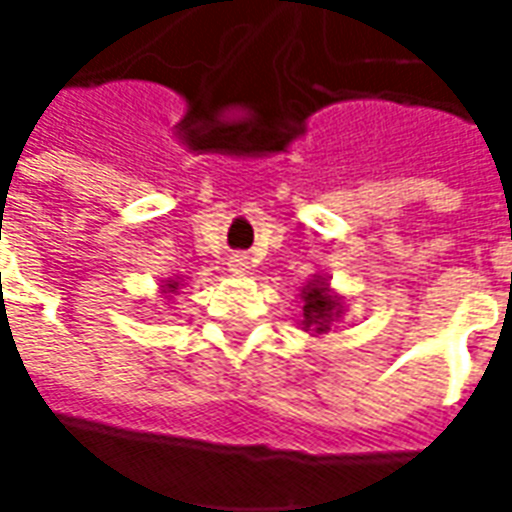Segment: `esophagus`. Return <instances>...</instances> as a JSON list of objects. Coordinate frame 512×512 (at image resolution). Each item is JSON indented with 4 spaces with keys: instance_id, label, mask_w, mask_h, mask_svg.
I'll return each mask as SVG.
<instances>
[{
    "instance_id": "34e87169",
    "label": "esophagus",
    "mask_w": 512,
    "mask_h": 512,
    "mask_svg": "<svg viewBox=\"0 0 512 512\" xmlns=\"http://www.w3.org/2000/svg\"><path fill=\"white\" fill-rule=\"evenodd\" d=\"M227 266H230V271H233V274H246V271H249V257L233 255V257H230V263H227Z\"/></svg>"
}]
</instances>
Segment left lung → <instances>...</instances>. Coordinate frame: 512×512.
Wrapping results in <instances>:
<instances>
[{
  "label": "left lung",
  "instance_id": "1",
  "mask_svg": "<svg viewBox=\"0 0 512 512\" xmlns=\"http://www.w3.org/2000/svg\"><path fill=\"white\" fill-rule=\"evenodd\" d=\"M304 326H315L318 332H326L329 329V321H332V312L337 307V301L326 293L323 285H312L307 288V296H304Z\"/></svg>",
  "mask_w": 512,
  "mask_h": 512
}]
</instances>
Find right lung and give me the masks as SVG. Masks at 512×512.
Masks as SVG:
<instances>
[{
    "instance_id": "add662e5",
    "label": "right lung",
    "mask_w": 512,
    "mask_h": 512,
    "mask_svg": "<svg viewBox=\"0 0 512 512\" xmlns=\"http://www.w3.org/2000/svg\"><path fill=\"white\" fill-rule=\"evenodd\" d=\"M169 288H178V282H172V285H169Z\"/></svg>"
}]
</instances>
